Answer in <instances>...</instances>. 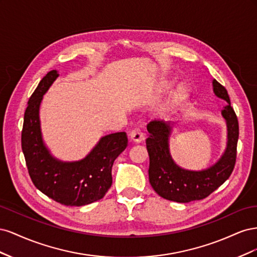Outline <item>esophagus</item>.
<instances>
[{
  "instance_id": "34e87169",
  "label": "esophagus",
  "mask_w": 257,
  "mask_h": 257,
  "mask_svg": "<svg viewBox=\"0 0 257 257\" xmlns=\"http://www.w3.org/2000/svg\"><path fill=\"white\" fill-rule=\"evenodd\" d=\"M128 137H130V139H131L132 142H134L136 144H139V143H142L144 139H145V134L143 133V131L141 128L135 127V128H133V130L130 132Z\"/></svg>"
}]
</instances>
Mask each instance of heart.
I'll use <instances>...</instances> for the list:
<instances>
[{"mask_svg":"<svg viewBox=\"0 0 257 257\" xmlns=\"http://www.w3.org/2000/svg\"><path fill=\"white\" fill-rule=\"evenodd\" d=\"M185 96V90H184V88H179L178 90H177V92L175 93V97H174V103L175 104H177V103H179L180 102V100H182L183 99V97Z\"/></svg>","mask_w":257,"mask_h":257,"instance_id":"obj_1","label":"heart"}]
</instances>
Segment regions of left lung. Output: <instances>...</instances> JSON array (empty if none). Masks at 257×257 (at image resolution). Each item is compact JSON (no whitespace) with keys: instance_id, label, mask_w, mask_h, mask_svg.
Returning <instances> with one entry per match:
<instances>
[{"instance_id":"left-lung-1","label":"left lung","mask_w":257,"mask_h":257,"mask_svg":"<svg viewBox=\"0 0 257 257\" xmlns=\"http://www.w3.org/2000/svg\"><path fill=\"white\" fill-rule=\"evenodd\" d=\"M215 96L227 103L221 111L226 121L227 143L225 151L215 164L203 170L184 169L176 164L169 151V137L174 124L164 121H151L147 125L149 137L146 145L149 153V181L163 198L190 203L204 199L229 178L235 167L239 124L237 115L230 106L228 93L221 83L212 80Z\"/></svg>"}]
</instances>
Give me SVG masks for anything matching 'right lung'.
Listing matches in <instances>:
<instances>
[{
	"label": "right lung",
	"mask_w": 257,
	"mask_h": 257,
	"mask_svg": "<svg viewBox=\"0 0 257 257\" xmlns=\"http://www.w3.org/2000/svg\"><path fill=\"white\" fill-rule=\"evenodd\" d=\"M59 77L50 71L31 95L25 112L21 147L29 175L45 195L65 206L80 207L103 198L112 183L114 160L127 146L125 132L102 137L80 161L63 162L54 158L45 145L40 120L43 96Z\"/></svg>",
	"instance_id": "obj_1"
}]
</instances>
